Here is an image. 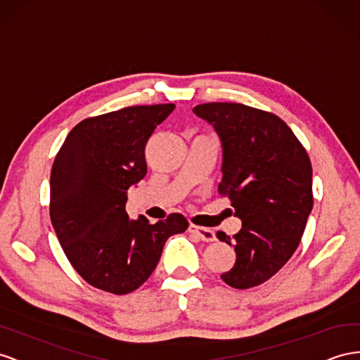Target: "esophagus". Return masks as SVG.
Instances as JSON below:
<instances>
[{
	"label": "esophagus",
	"mask_w": 360,
	"mask_h": 360,
	"mask_svg": "<svg viewBox=\"0 0 360 360\" xmlns=\"http://www.w3.org/2000/svg\"><path fill=\"white\" fill-rule=\"evenodd\" d=\"M189 231L193 233V235H195L198 239H201L204 242H213L217 239L215 231L210 230V229H206V227H198V226L191 224Z\"/></svg>",
	"instance_id": "1"
}]
</instances>
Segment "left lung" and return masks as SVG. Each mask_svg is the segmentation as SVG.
I'll use <instances>...</instances> for the list:
<instances>
[{"label":"left lung","mask_w":360,"mask_h":360,"mask_svg":"<svg viewBox=\"0 0 360 360\" xmlns=\"http://www.w3.org/2000/svg\"><path fill=\"white\" fill-rule=\"evenodd\" d=\"M193 113L213 125L222 147V180L242 221L219 240L235 247L236 262L221 278L248 289L273 277L292 257L314 206L312 165L286 122L274 113L238 103H206Z\"/></svg>","instance_id":"left-lung-1"}]
</instances>
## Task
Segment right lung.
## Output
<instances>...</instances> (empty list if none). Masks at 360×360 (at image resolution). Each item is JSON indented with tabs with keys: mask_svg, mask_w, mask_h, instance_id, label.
I'll return each mask as SVG.
<instances>
[{
	"mask_svg": "<svg viewBox=\"0 0 360 360\" xmlns=\"http://www.w3.org/2000/svg\"><path fill=\"white\" fill-rule=\"evenodd\" d=\"M174 104L131 105L79 122L50 177V217L74 269L87 283L130 294L153 274L167 239L188 229L180 213L150 224L130 219L127 192L147 174L145 145Z\"/></svg>",
	"mask_w": 360,
	"mask_h": 360,
	"instance_id": "1",
	"label": "right lung"
}]
</instances>
